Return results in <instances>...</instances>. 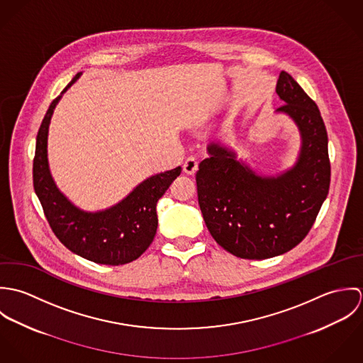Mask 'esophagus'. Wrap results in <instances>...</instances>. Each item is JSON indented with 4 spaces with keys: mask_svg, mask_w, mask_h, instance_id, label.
<instances>
[{
    "mask_svg": "<svg viewBox=\"0 0 363 363\" xmlns=\"http://www.w3.org/2000/svg\"><path fill=\"white\" fill-rule=\"evenodd\" d=\"M197 169H199V162H197V159L193 157V156L187 157L186 162H184V164H183V172H184L186 174H189V176H193V174H196Z\"/></svg>",
    "mask_w": 363,
    "mask_h": 363,
    "instance_id": "1",
    "label": "esophagus"
}]
</instances>
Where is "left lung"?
<instances>
[{"label":"left lung","instance_id":"obj_1","mask_svg":"<svg viewBox=\"0 0 363 363\" xmlns=\"http://www.w3.org/2000/svg\"><path fill=\"white\" fill-rule=\"evenodd\" d=\"M277 94L301 134L292 167L262 176L212 143L196 174L199 204L215 242L236 257L264 259L292 250L309 233L330 189L328 138L317 104L285 71Z\"/></svg>","mask_w":363,"mask_h":363}]
</instances>
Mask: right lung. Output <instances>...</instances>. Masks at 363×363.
<instances>
[{
    "label": "right lung",
    "mask_w": 363,
    "mask_h": 363,
    "mask_svg": "<svg viewBox=\"0 0 363 363\" xmlns=\"http://www.w3.org/2000/svg\"><path fill=\"white\" fill-rule=\"evenodd\" d=\"M78 72L52 101L38 133L33 159V187L54 235L84 259L121 265L138 259L152 243L157 228L156 204L182 167L157 173L140 183L125 199L104 211L88 212L74 206L55 186L48 159V135L52 113Z\"/></svg>",
    "instance_id": "right-lung-1"
}]
</instances>
